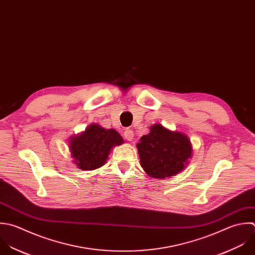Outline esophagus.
Segmentation results:
<instances>
[{"mask_svg": "<svg viewBox=\"0 0 255 255\" xmlns=\"http://www.w3.org/2000/svg\"><path fill=\"white\" fill-rule=\"evenodd\" d=\"M124 136H125L126 140L132 141V140H133V137H134V133H133L132 130L127 129V130H125V132H124Z\"/></svg>", "mask_w": 255, "mask_h": 255, "instance_id": "esophagus-1", "label": "esophagus"}]
</instances>
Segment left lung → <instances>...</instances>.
Instances as JSON below:
<instances>
[{"instance_id": "1", "label": "left lung", "mask_w": 255, "mask_h": 255, "mask_svg": "<svg viewBox=\"0 0 255 255\" xmlns=\"http://www.w3.org/2000/svg\"><path fill=\"white\" fill-rule=\"evenodd\" d=\"M137 148L144 171L158 179L180 173L192 156L189 138L160 124L152 126L150 133L141 137Z\"/></svg>"}]
</instances>
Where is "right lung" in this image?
<instances>
[{"label":"right lung","mask_w":255,"mask_h":255,"mask_svg":"<svg viewBox=\"0 0 255 255\" xmlns=\"http://www.w3.org/2000/svg\"><path fill=\"white\" fill-rule=\"evenodd\" d=\"M122 143L123 138L117 131L92 124L85 132L71 139L70 151L78 168L90 171L104 165L111 148Z\"/></svg>","instance_id":"1"}]
</instances>
